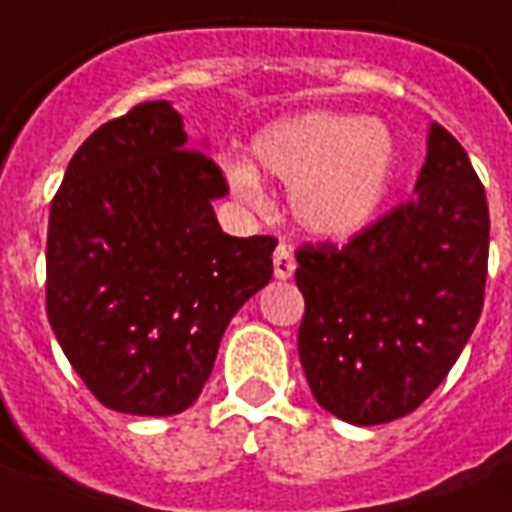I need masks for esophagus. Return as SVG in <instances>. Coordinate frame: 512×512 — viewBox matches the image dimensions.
<instances>
[{
  "label": "esophagus",
  "instance_id": "34e87169",
  "mask_svg": "<svg viewBox=\"0 0 512 512\" xmlns=\"http://www.w3.org/2000/svg\"><path fill=\"white\" fill-rule=\"evenodd\" d=\"M273 273H276V279H292V273H295V257L287 244H279L273 252Z\"/></svg>",
  "mask_w": 512,
  "mask_h": 512
}]
</instances>
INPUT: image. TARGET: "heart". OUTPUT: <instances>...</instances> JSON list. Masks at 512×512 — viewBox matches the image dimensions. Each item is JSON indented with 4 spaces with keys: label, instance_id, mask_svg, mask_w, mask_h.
<instances>
[{
    "label": "heart",
    "instance_id": "b5f03b06",
    "mask_svg": "<svg viewBox=\"0 0 512 512\" xmlns=\"http://www.w3.org/2000/svg\"><path fill=\"white\" fill-rule=\"evenodd\" d=\"M252 159L260 172L292 183L289 212L303 231L350 239L388 199L398 148L393 132L377 119L305 111L265 124L252 138ZM228 177L241 199L263 207V185L249 164H233Z\"/></svg>",
    "mask_w": 512,
    "mask_h": 512
}]
</instances>
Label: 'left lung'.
Masks as SVG:
<instances>
[{"instance_id":"obj_1","label":"left lung","mask_w":512,"mask_h":512,"mask_svg":"<svg viewBox=\"0 0 512 512\" xmlns=\"http://www.w3.org/2000/svg\"><path fill=\"white\" fill-rule=\"evenodd\" d=\"M417 196L345 247L297 249V332L313 398L353 425L414 412L444 382L484 308L489 204L465 148L430 124Z\"/></svg>"}]
</instances>
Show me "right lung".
Here are the masks:
<instances>
[{"instance_id":"right-lung-1","label":"right lung","mask_w":512,"mask_h":512,"mask_svg":"<svg viewBox=\"0 0 512 512\" xmlns=\"http://www.w3.org/2000/svg\"><path fill=\"white\" fill-rule=\"evenodd\" d=\"M223 170L167 100L92 132L47 225V319L100 404L167 417L199 398L228 321L271 281L273 236L236 239Z\"/></svg>"}]
</instances>
